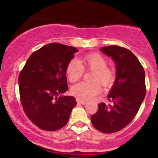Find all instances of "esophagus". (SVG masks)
Masks as SVG:
<instances>
[{
	"label": "esophagus",
	"instance_id": "34e87169",
	"mask_svg": "<svg viewBox=\"0 0 158 158\" xmlns=\"http://www.w3.org/2000/svg\"><path fill=\"white\" fill-rule=\"evenodd\" d=\"M77 101L78 103H80V104H82V105H86L87 103H88L86 102V101L81 100V99H77Z\"/></svg>",
	"mask_w": 158,
	"mask_h": 158
}]
</instances>
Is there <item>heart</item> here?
<instances>
[{
    "mask_svg": "<svg viewBox=\"0 0 158 158\" xmlns=\"http://www.w3.org/2000/svg\"><path fill=\"white\" fill-rule=\"evenodd\" d=\"M82 64L77 59H71L68 64L66 73L69 80L75 82L82 77L85 73V68L87 70H94L92 74L93 82L81 81L73 85L71 93L78 99L89 100L100 93L101 82L105 86H109L115 79V72L108 65L106 57L99 53H90L85 56L81 59Z\"/></svg>",
    "mask_w": 158,
    "mask_h": 158,
    "instance_id": "heart-1",
    "label": "heart"
}]
</instances>
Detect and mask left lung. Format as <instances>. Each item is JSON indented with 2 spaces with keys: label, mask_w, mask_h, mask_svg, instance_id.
Masks as SVG:
<instances>
[{
  "label": "left lung",
  "mask_w": 158,
  "mask_h": 158,
  "mask_svg": "<svg viewBox=\"0 0 158 158\" xmlns=\"http://www.w3.org/2000/svg\"><path fill=\"white\" fill-rule=\"evenodd\" d=\"M100 50L114 60L117 77L108 95L112 104L99 103L90 121L98 131L115 133L128 126L140 108L146 93L145 71L137 58L128 49L110 45Z\"/></svg>",
  "instance_id": "1"
}]
</instances>
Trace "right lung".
<instances>
[{
	"label": "right lung",
	"instance_id": "right-lung-1",
	"mask_svg": "<svg viewBox=\"0 0 158 158\" xmlns=\"http://www.w3.org/2000/svg\"><path fill=\"white\" fill-rule=\"evenodd\" d=\"M79 50L73 47L50 43L27 59L19 77L23 109L30 120L45 131H56L68 122L76 99L61 97L68 89V64Z\"/></svg>",
	"mask_w": 158,
	"mask_h": 158
}]
</instances>
